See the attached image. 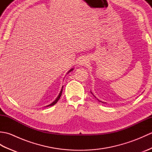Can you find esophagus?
<instances>
[{"mask_svg": "<svg viewBox=\"0 0 152 152\" xmlns=\"http://www.w3.org/2000/svg\"><path fill=\"white\" fill-rule=\"evenodd\" d=\"M88 59H87L86 57H82L79 60L78 64L80 66H83V65H86V64H88Z\"/></svg>", "mask_w": 152, "mask_h": 152, "instance_id": "esophagus-1", "label": "esophagus"}]
</instances>
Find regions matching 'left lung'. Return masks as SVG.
Listing matches in <instances>:
<instances>
[{"instance_id": "left-lung-1", "label": "left lung", "mask_w": 152, "mask_h": 152, "mask_svg": "<svg viewBox=\"0 0 152 152\" xmlns=\"http://www.w3.org/2000/svg\"><path fill=\"white\" fill-rule=\"evenodd\" d=\"M91 94H92V95H93V96H95V98H96V96H95V95H93V93H92V92H91ZM97 99V100H98V101H99V102H102V101H100V100H99V99ZM103 103H104V102H103Z\"/></svg>"}]
</instances>
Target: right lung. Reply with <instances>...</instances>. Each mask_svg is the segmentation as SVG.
I'll return each instance as SVG.
<instances>
[{"label":"right lung","instance_id":"obj_1","mask_svg":"<svg viewBox=\"0 0 152 152\" xmlns=\"http://www.w3.org/2000/svg\"><path fill=\"white\" fill-rule=\"evenodd\" d=\"M74 70V69H73V68H72V69H70L69 71V72H67V74H69L70 72H71V71H72V70ZM63 86L62 87V89H61V91H60V93H59V95H58L57 96V97L56 98V100H55V101L52 102V103H51V104H49V105H48V106H53L55 104H56V103L57 102V101H59V99H60V97H61V94H62V92H63Z\"/></svg>","mask_w":152,"mask_h":152}]
</instances>
